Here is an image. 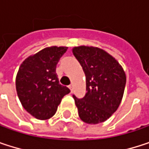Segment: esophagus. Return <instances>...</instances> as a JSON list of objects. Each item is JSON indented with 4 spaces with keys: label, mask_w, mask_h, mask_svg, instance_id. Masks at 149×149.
<instances>
[{
    "label": "esophagus",
    "mask_w": 149,
    "mask_h": 149,
    "mask_svg": "<svg viewBox=\"0 0 149 149\" xmlns=\"http://www.w3.org/2000/svg\"><path fill=\"white\" fill-rule=\"evenodd\" d=\"M69 89L71 90V92H72L73 91V84H70L69 85Z\"/></svg>",
    "instance_id": "obj_1"
}]
</instances>
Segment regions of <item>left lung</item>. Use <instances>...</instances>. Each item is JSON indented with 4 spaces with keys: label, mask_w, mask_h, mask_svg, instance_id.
I'll list each match as a JSON object with an SVG mask.
<instances>
[{
    "label": "left lung",
    "mask_w": 149,
    "mask_h": 149,
    "mask_svg": "<svg viewBox=\"0 0 149 149\" xmlns=\"http://www.w3.org/2000/svg\"><path fill=\"white\" fill-rule=\"evenodd\" d=\"M73 55L83 67L86 94L78 99L73 95L80 119L89 124L104 123L118 109L126 84V75L117 60L103 49L76 46Z\"/></svg>",
    "instance_id": "8db88e82"
}]
</instances>
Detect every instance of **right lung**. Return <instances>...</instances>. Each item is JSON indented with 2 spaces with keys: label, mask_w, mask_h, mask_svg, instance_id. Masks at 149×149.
<instances>
[{
  "label": "right lung",
  "mask_w": 149,
  "mask_h": 149,
  "mask_svg": "<svg viewBox=\"0 0 149 149\" xmlns=\"http://www.w3.org/2000/svg\"><path fill=\"white\" fill-rule=\"evenodd\" d=\"M67 48H44L26 58L19 68L15 80L17 95L23 108L39 120L53 116L64 96L71 91L59 84L56 73L57 64Z\"/></svg>",
  "instance_id": "1"
}]
</instances>
